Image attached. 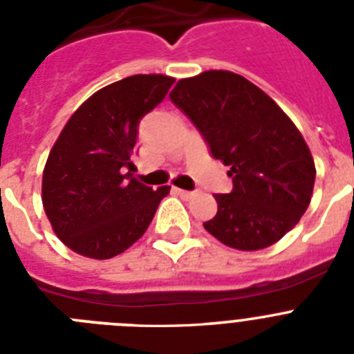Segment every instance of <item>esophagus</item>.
I'll list each match as a JSON object with an SVG mask.
<instances>
[{"label":"esophagus","mask_w":354,"mask_h":354,"mask_svg":"<svg viewBox=\"0 0 354 354\" xmlns=\"http://www.w3.org/2000/svg\"><path fill=\"white\" fill-rule=\"evenodd\" d=\"M175 193H177V195H179L180 198H184V200H189V198H193V196H195V193H193V192H186V189H180V187H175Z\"/></svg>","instance_id":"34e87169"}]
</instances>
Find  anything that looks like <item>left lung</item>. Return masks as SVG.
Masks as SVG:
<instances>
[{
	"mask_svg": "<svg viewBox=\"0 0 354 354\" xmlns=\"http://www.w3.org/2000/svg\"><path fill=\"white\" fill-rule=\"evenodd\" d=\"M170 99L230 168L232 192L214 195L218 212L205 230L243 252L278 243L314 192V158L298 127L257 84L230 71L179 80Z\"/></svg>",
	"mask_w": 354,
	"mask_h": 354,
	"instance_id": "obj_1",
	"label": "left lung"
}]
</instances>
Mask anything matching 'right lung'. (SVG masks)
<instances>
[{"label":"right lung","mask_w":354,"mask_h":354,"mask_svg":"<svg viewBox=\"0 0 354 354\" xmlns=\"http://www.w3.org/2000/svg\"><path fill=\"white\" fill-rule=\"evenodd\" d=\"M165 74H134L90 95L72 113L42 174V205L58 239L83 257L106 261L145 234L170 186L133 177L143 115L174 84Z\"/></svg>","instance_id":"1"}]
</instances>
